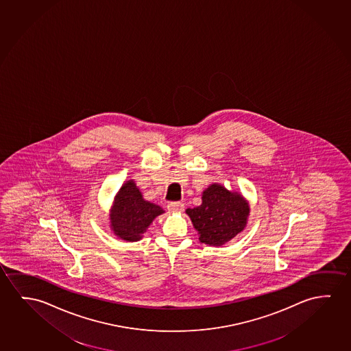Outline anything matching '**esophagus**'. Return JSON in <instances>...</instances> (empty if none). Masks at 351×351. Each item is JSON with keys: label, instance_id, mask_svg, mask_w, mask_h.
Returning a JSON list of instances; mask_svg holds the SVG:
<instances>
[{"label": "esophagus", "instance_id": "obj_1", "mask_svg": "<svg viewBox=\"0 0 351 351\" xmlns=\"http://www.w3.org/2000/svg\"><path fill=\"white\" fill-rule=\"evenodd\" d=\"M184 209V203H178V202H173L167 204V210L171 213H182Z\"/></svg>", "mask_w": 351, "mask_h": 351}]
</instances>
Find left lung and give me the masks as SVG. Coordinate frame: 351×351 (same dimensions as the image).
Listing matches in <instances>:
<instances>
[{"label": "left lung", "instance_id": "1", "mask_svg": "<svg viewBox=\"0 0 351 351\" xmlns=\"http://www.w3.org/2000/svg\"><path fill=\"white\" fill-rule=\"evenodd\" d=\"M249 213V202L242 193L217 182L203 191L199 206L186 210L200 242L214 247H221L243 232L248 223Z\"/></svg>", "mask_w": 351, "mask_h": 351}]
</instances>
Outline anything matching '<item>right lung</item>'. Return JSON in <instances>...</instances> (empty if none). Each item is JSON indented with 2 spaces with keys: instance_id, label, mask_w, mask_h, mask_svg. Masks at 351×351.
Here are the masks:
<instances>
[{
  "instance_id": "right-lung-1",
  "label": "right lung",
  "mask_w": 351,
  "mask_h": 351,
  "mask_svg": "<svg viewBox=\"0 0 351 351\" xmlns=\"http://www.w3.org/2000/svg\"><path fill=\"white\" fill-rule=\"evenodd\" d=\"M109 213V227L114 234L125 242H137L164 210L159 205L145 199L135 181L129 180L114 197Z\"/></svg>"
}]
</instances>
